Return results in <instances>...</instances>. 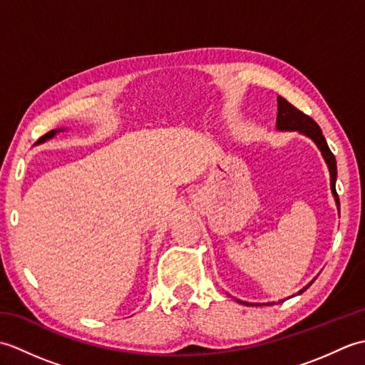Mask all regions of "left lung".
<instances>
[{"mask_svg": "<svg viewBox=\"0 0 365 365\" xmlns=\"http://www.w3.org/2000/svg\"><path fill=\"white\" fill-rule=\"evenodd\" d=\"M276 128L279 131H298L299 135H304L309 139H312L315 145L319 147V150L322 152V157L324 158V161H327L328 169H329L331 191H332V196H334L337 210L340 213V202H339V196H337V191H336V180H337L336 157L329 150L327 139H324V136L322 133V128L317 125V122L314 119H311L304 113H301L299 110H297V108L287 102L284 97H277ZM311 284L302 287V289L297 294H301L302 292L307 290V287ZM237 302H240V304H245V306H254L252 302H246V301H240V299H237ZM263 304H265V302H263ZM269 304H274V302H267V306H269ZM255 306H260V304H255Z\"/></svg>", "mask_w": 365, "mask_h": 365, "instance_id": "1", "label": "left lung"}]
</instances>
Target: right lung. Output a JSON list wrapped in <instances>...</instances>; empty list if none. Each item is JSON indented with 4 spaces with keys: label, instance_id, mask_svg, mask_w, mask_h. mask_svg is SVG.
<instances>
[{
    "label": "right lung",
    "instance_id": "add662e5",
    "mask_svg": "<svg viewBox=\"0 0 365 365\" xmlns=\"http://www.w3.org/2000/svg\"><path fill=\"white\" fill-rule=\"evenodd\" d=\"M61 131H66V128H56V130L48 131V133L43 135L42 138H38L37 143H36L34 145H38V144H43V143H46V141H50V139H53L58 133H61Z\"/></svg>",
    "mask_w": 365,
    "mask_h": 365
}]
</instances>
